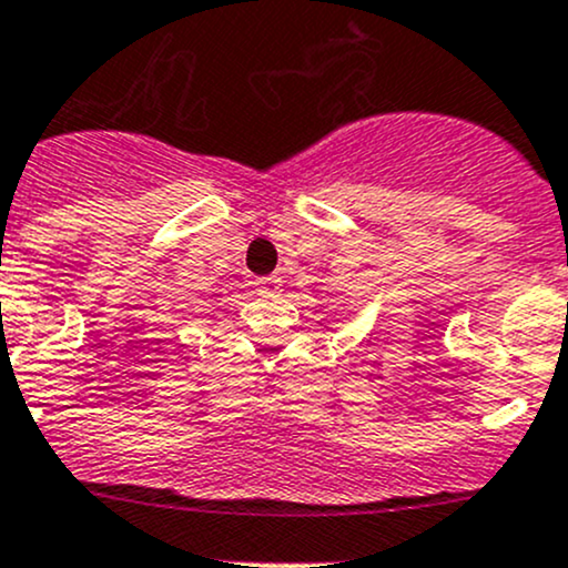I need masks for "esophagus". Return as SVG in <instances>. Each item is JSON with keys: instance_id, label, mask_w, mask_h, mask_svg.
Returning a JSON list of instances; mask_svg holds the SVG:
<instances>
[{"instance_id": "34e87169", "label": "esophagus", "mask_w": 568, "mask_h": 568, "mask_svg": "<svg viewBox=\"0 0 568 568\" xmlns=\"http://www.w3.org/2000/svg\"><path fill=\"white\" fill-rule=\"evenodd\" d=\"M280 285H283V280H280L277 274H272V277L255 280V291H257V294H266V296L280 294Z\"/></svg>"}]
</instances>
